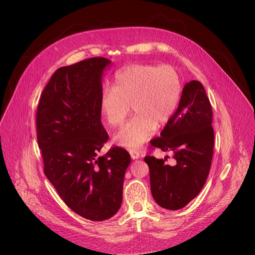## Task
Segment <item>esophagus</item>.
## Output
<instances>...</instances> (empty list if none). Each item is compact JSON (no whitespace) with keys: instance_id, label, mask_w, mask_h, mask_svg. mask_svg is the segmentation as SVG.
<instances>
[{"instance_id":"34e87169","label":"esophagus","mask_w":255,"mask_h":255,"mask_svg":"<svg viewBox=\"0 0 255 255\" xmlns=\"http://www.w3.org/2000/svg\"><path fill=\"white\" fill-rule=\"evenodd\" d=\"M130 155H131V158L132 159H138L140 157V154L138 151H135V150H131L130 151Z\"/></svg>"}]
</instances>
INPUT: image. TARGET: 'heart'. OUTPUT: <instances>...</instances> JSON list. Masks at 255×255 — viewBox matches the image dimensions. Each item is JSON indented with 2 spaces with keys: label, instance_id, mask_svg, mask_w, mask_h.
<instances>
[{
  "label": "heart",
  "instance_id": "b5f03b06",
  "mask_svg": "<svg viewBox=\"0 0 255 255\" xmlns=\"http://www.w3.org/2000/svg\"><path fill=\"white\" fill-rule=\"evenodd\" d=\"M181 93L175 68L135 63L115 75L114 88L103 90L100 109L107 124L117 127L127 117L130 106L134 117L114 135L121 147L135 150L148 141L159 126L173 116Z\"/></svg>",
  "mask_w": 255,
  "mask_h": 255
}]
</instances>
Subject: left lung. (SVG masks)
Masks as SVG:
<instances>
[{"instance_id": "1", "label": "left lung", "mask_w": 255, "mask_h": 255, "mask_svg": "<svg viewBox=\"0 0 255 255\" xmlns=\"http://www.w3.org/2000/svg\"><path fill=\"white\" fill-rule=\"evenodd\" d=\"M212 106L203 85L188 83L178 107L160 133L150 141L151 148L172 151L175 165L164 159L145 156L149 166L150 189L154 201L167 210L187 206L203 189L214 149Z\"/></svg>"}]
</instances>
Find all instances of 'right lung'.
<instances>
[{"instance_id":"obj_1","label":"right lung","mask_w":255,"mask_h":255,"mask_svg":"<svg viewBox=\"0 0 255 255\" xmlns=\"http://www.w3.org/2000/svg\"><path fill=\"white\" fill-rule=\"evenodd\" d=\"M111 60L93 57L58 68L44 88L36 114L44 173L80 216L104 221L120 209L130 154L112 147L101 122L102 76Z\"/></svg>"}]
</instances>
